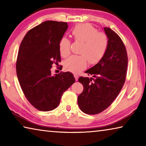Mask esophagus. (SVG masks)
Masks as SVG:
<instances>
[{"mask_svg":"<svg viewBox=\"0 0 146 146\" xmlns=\"http://www.w3.org/2000/svg\"><path fill=\"white\" fill-rule=\"evenodd\" d=\"M74 76H75L76 81H77V80H78V75H76V74H74Z\"/></svg>","mask_w":146,"mask_h":146,"instance_id":"obj_1","label":"esophagus"}]
</instances>
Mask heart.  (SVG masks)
Returning a JSON list of instances; mask_svg holds the SVG:
<instances>
[{
    "label": "heart",
    "instance_id": "heart-1",
    "mask_svg": "<svg viewBox=\"0 0 146 146\" xmlns=\"http://www.w3.org/2000/svg\"><path fill=\"white\" fill-rule=\"evenodd\" d=\"M71 34L74 40L82 42L80 53L82 55H72L65 61V68L71 72L77 73L87 66L88 60L91 64L99 62L105 55L108 46L107 35L89 24L75 26ZM71 42L68 38L62 37L59 41V51L62 56L70 53Z\"/></svg>",
    "mask_w": 146,
    "mask_h": 146
}]
</instances>
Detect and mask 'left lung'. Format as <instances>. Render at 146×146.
<instances>
[{
	"label": "left lung",
	"mask_w": 146,
	"mask_h": 146,
	"mask_svg": "<svg viewBox=\"0 0 146 146\" xmlns=\"http://www.w3.org/2000/svg\"><path fill=\"white\" fill-rule=\"evenodd\" d=\"M108 38L105 55L98 62L85 71L93 77L80 76L84 90L78 97V105L84 113L96 115L107 109L124 84L127 55L122 39L110 28H104Z\"/></svg>",
	"instance_id": "obj_1"
}]
</instances>
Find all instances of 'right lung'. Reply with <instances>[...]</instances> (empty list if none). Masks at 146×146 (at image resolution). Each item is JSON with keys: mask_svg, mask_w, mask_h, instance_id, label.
Returning a JSON list of instances; mask_svg holds the SVG:
<instances>
[{"mask_svg": "<svg viewBox=\"0 0 146 146\" xmlns=\"http://www.w3.org/2000/svg\"><path fill=\"white\" fill-rule=\"evenodd\" d=\"M68 28L64 22L48 21L30 29L19 49L17 75L29 103L42 111L55 109L62 95L75 82L71 73L51 75L53 64L61 61L59 41Z\"/></svg>", "mask_w": 146, "mask_h": 146, "instance_id": "add662e5", "label": "right lung"}]
</instances>
